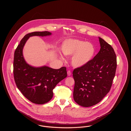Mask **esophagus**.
<instances>
[{"label":"esophagus","instance_id":"1","mask_svg":"<svg viewBox=\"0 0 131 131\" xmlns=\"http://www.w3.org/2000/svg\"><path fill=\"white\" fill-rule=\"evenodd\" d=\"M67 74H68V75L69 76H70L71 75H72V73H71V72L70 71H68L67 72Z\"/></svg>","mask_w":131,"mask_h":131}]
</instances>
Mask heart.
<instances>
[{"mask_svg":"<svg viewBox=\"0 0 131 131\" xmlns=\"http://www.w3.org/2000/svg\"><path fill=\"white\" fill-rule=\"evenodd\" d=\"M61 50L65 56L73 54L71 64L75 68L83 67L90 62L96 51L93 44L73 39L64 41L61 45Z\"/></svg>","mask_w":131,"mask_h":131,"instance_id":"1","label":"heart"}]
</instances>
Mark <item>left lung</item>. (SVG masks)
Here are the masks:
<instances>
[{
    "label": "left lung",
    "instance_id": "8db88e82",
    "mask_svg": "<svg viewBox=\"0 0 131 131\" xmlns=\"http://www.w3.org/2000/svg\"><path fill=\"white\" fill-rule=\"evenodd\" d=\"M100 49L86 65L75 69L73 96L75 102L83 107L99 103L112 87L117 62L112 46L99 37Z\"/></svg>",
    "mask_w": 131,
    "mask_h": 131
}]
</instances>
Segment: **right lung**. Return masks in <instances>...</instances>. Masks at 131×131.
<instances>
[{"instance_id": "obj_1", "label": "right lung", "mask_w": 131, "mask_h": 131, "mask_svg": "<svg viewBox=\"0 0 131 131\" xmlns=\"http://www.w3.org/2000/svg\"><path fill=\"white\" fill-rule=\"evenodd\" d=\"M48 31L34 32L26 35L21 40L14 54V77L18 88L31 102L43 104L53 97V90L56 85L67 77L65 67L53 69L46 66L33 67L26 63L23 55L24 46L30 37L50 35Z\"/></svg>"}]
</instances>
